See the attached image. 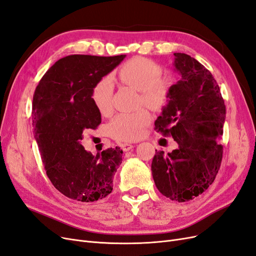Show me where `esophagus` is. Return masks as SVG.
<instances>
[{
    "label": "esophagus",
    "instance_id": "34e87169",
    "mask_svg": "<svg viewBox=\"0 0 256 256\" xmlns=\"http://www.w3.org/2000/svg\"><path fill=\"white\" fill-rule=\"evenodd\" d=\"M134 144H130V143H125V144L122 145V148L124 152H128L131 148H134Z\"/></svg>",
    "mask_w": 256,
    "mask_h": 256
}]
</instances>
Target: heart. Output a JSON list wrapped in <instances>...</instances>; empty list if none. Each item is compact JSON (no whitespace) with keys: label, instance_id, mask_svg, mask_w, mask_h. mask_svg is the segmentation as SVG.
<instances>
[{"label":"heart","instance_id":"1","mask_svg":"<svg viewBox=\"0 0 256 256\" xmlns=\"http://www.w3.org/2000/svg\"><path fill=\"white\" fill-rule=\"evenodd\" d=\"M161 67L145 58H134L124 64L118 72L120 82L140 92V102L159 111L168 104L172 95L173 80L161 76ZM113 82L110 76L100 79L92 90V102L102 115L113 110ZM152 120L148 110L124 112L116 115L110 122L111 136L120 141H134L144 134Z\"/></svg>","mask_w":256,"mask_h":256}]
</instances>
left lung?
<instances>
[{
	"instance_id": "8db88e82",
	"label": "left lung",
	"mask_w": 256,
	"mask_h": 256,
	"mask_svg": "<svg viewBox=\"0 0 256 256\" xmlns=\"http://www.w3.org/2000/svg\"><path fill=\"white\" fill-rule=\"evenodd\" d=\"M174 66L182 79L172 85V95L154 130L172 136L177 150H156L152 174L157 189L172 200L186 202L202 194L218 173L223 154L226 104L212 72L196 58L174 53Z\"/></svg>"
}]
</instances>
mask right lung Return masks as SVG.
Listing matches in <instances>:
<instances>
[{"label":"right lung","instance_id":"obj_1","mask_svg":"<svg viewBox=\"0 0 256 256\" xmlns=\"http://www.w3.org/2000/svg\"><path fill=\"white\" fill-rule=\"evenodd\" d=\"M125 56H68L49 68L35 90V140L49 180L69 198L95 202L113 190L122 150L115 147L94 156L81 140L84 130L96 129L102 122L92 99V88Z\"/></svg>","mask_w":256,"mask_h":256}]
</instances>
